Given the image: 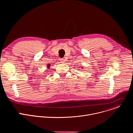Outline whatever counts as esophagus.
Masks as SVG:
<instances>
[{
    "label": "esophagus",
    "mask_w": 133,
    "mask_h": 133,
    "mask_svg": "<svg viewBox=\"0 0 133 133\" xmlns=\"http://www.w3.org/2000/svg\"><path fill=\"white\" fill-rule=\"evenodd\" d=\"M60 60H61V63H63L65 62V59H64V58H61Z\"/></svg>",
    "instance_id": "34e87169"
}]
</instances>
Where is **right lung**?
Instances as JSON below:
<instances>
[{"instance_id":"add662e5","label":"right lung","mask_w":133,"mask_h":133,"mask_svg":"<svg viewBox=\"0 0 133 133\" xmlns=\"http://www.w3.org/2000/svg\"><path fill=\"white\" fill-rule=\"evenodd\" d=\"M50 64H48V65H47V68H49L50 67Z\"/></svg>"}]
</instances>
